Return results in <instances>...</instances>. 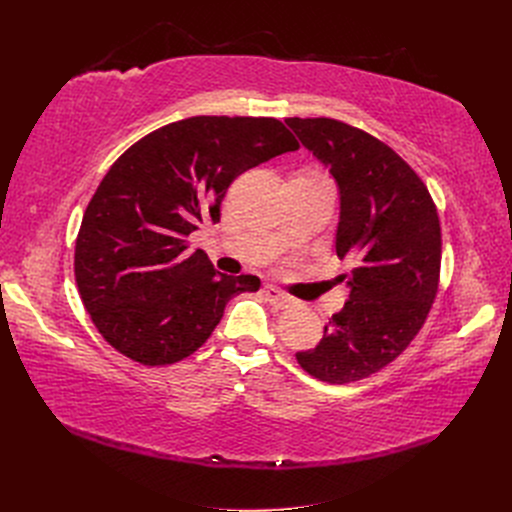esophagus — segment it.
<instances>
[{"instance_id":"esophagus-1","label":"esophagus","mask_w":512,"mask_h":512,"mask_svg":"<svg viewBox=\"0 0 512 512\" xmlns=\"http://www.w3.org/2000/svg\"><path fill=\"white\" fill-rule=\"evenodd\" d=\"M263 294H265V299L270 301L272 305H276V307H288L290 305V297L286 292H282L280 288H276V286H265L263 288Z\"/></svg>"}]
</instances>
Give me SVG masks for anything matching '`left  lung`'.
I'll return each instance as SVG.
<instances>
[{
  "label": "left lung",
  "mask_w": 512,
  "mask_h": 512,
  "mask_svg": "<svg viewBox=\"0 0 512 512\" xmlns=\"http://www.w3.org/2000/svg\"><path fill=\"white\" fill-rule=\"evenodd\" d=\"M340 188L342 311L299 365L328 384H351L390 365L423 328L440 286L442 230L419 174L384 141L334 118H286Z\"/></svg>",
  "instance_id": "1"
}]
</instances>
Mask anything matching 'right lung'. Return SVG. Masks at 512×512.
<instances>
[{
    "label": "right lung",
    "mask_w": 512,
    "mask_h": 512,
    "mask_svg": "<svg viewBox=\"0 0 512 512\" xmlns=\"http://www.w3.org/2000/svg\"><path fill=\"white\" fill-rule=\"evenodd\" d=\"M276 118L195 116L128 147L91 197L74 247V278L99 334L141 365L191 357L226 303L257 276L213 270L188 236L220 222L228 186L263 161L297 151Z\"/></svg>",
    "instance_id": "right-lung-1"
}]
</instances>
